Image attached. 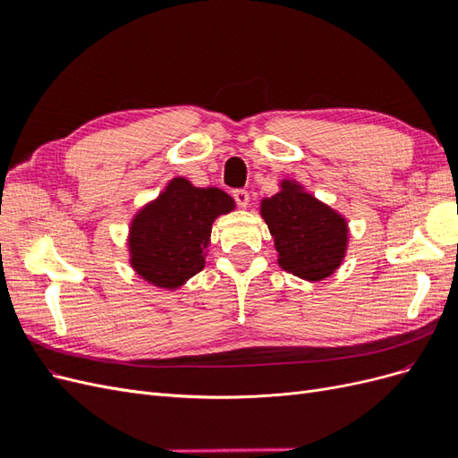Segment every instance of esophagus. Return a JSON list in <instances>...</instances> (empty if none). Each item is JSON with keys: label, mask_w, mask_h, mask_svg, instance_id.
I'll return each instance as SVG.
<instances>
[{"label": "esophagus", "mask_w": 458, "mask_h": 458, "mask_svg": "<svg viewBox=\"0 0 458 458\" xmlns=\"http://www.w3.org/2000/svg\"><path fill=\"white\" fill-rule=\"evenodd\" d=\"M233 199L241 208H246L248 202H250V192L244 191V189H234L233 191Z\"/></svg>", "instance_id": "obj_1"}]
</instances>
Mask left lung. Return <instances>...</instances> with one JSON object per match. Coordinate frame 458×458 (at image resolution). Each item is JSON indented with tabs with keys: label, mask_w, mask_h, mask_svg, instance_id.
Listing matches in <instances>:
<instances>
[{
	"label": "left lung",
	"mask_w": 458,
	"mask_h": 458,
	"mask_svg": "<svg viewBox=\"0 0 458 458\" xmlns=\"http://www.w3.org/2000/svg\"><path fill=\"white\" fill-rule=\"evenodd\" d=\"M259 212L284 271L306 281H323L340 267L350 239L348 224L301 185L286 179L276 195L261 200Z\"/></svg>",
	"instance_id": "left-lung-1"
}]
</instances>
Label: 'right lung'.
I'll use <instances>...</instances> for the list:
<instances>
[{
    "label": "right lung",
    "mask_w": 458,
    "mask_h": 458,
    "mask_svg": "<svg viewBox=\"0 0 458 458\" xmlns=\"http://www.w3.org/2000/svg\"><path fill=\"white\" fill-rule=\"evenodd\" d=\"M234 208L216 187H195L174 177L157 200L135 214L130 227V263L158 288L175 290L204 269L214 219Z\"/></svg>",
    "instance_id": "obj_1"
}]
</instances>
